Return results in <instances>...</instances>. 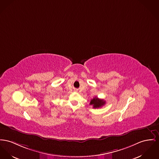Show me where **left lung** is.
Listing matches in <instances>:
<instances>
[{
    "label": "left lung",
    "instance_id": "1",
    "mask_svg": "<svg viewBox=\"0 0 159 159\" xmlns=\"http://www.w3.org/2000/svg\"><path fill=\"white\" fill-rule=\"evenodd\" d=\"M105 104H106V101L104 100L99 99L97 97H95L94 98H93L90 102V105L93 106V107L94 108H100L102 106L105 105Z\"/></svg>",
    "mask_w": 159,
    "mask_h": 159
}]
</instances>
